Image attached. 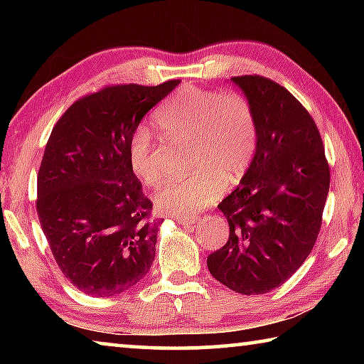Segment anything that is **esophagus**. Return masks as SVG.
<instances>
[{
  "instance_id": "34e87169",
  "label": "esophagus",
  "mask_w": 364,
  "mask_h": 364,
  "mask_svg": "<svg viewBox=\"0 0 364 364\" xmlns=\"http://www.w3.org/2000/svg\"><path fill=\"white\" fill-rule=\"evenodd\" d=\"M200 220L199 215H184V217H176V221L180 225H194Z\"/></svg>"
}]
</instances>
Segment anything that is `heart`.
Masks as SVG:
<instances>
[{
  "instance_id": "1",
  "label": "heart",
  "mask_w": 364,
  "mask_h": 364,
  "mask_svg": "<svg viewBox=\"0 0 364 364\" xmlns=\"http://www.w3.org/2000/svg\"><path fill=\"white\" fill-rule=\"evenodd\" d=\"M152 119L170 139L191 146L193 171L157 191L159 210L173 215L200 210L223 194L225 184L236 186L249 173L258 149V122L254 104L245 95L184 85L160 104ZM154 147L156 138L149 128H134L128 141V162L149 188L162 181Z\"/></svg>"
}]
</instances>
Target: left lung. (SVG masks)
<instances>
[{
  "instance_id": "obj_1",
  "label": "left lung",
  "mask_w": 364,
  "mask_h": 364,
  "mask_svg": "<svg viewBox=\"0 0 364 364\" xmlns=\"http://www.w3.org/2000/svg\"><path fill=\"white\" fill-rule=\"evenodd\" d=\"M232 82L255 107L258 149L249 173L220 202L230 237L207 267L231 291L257 295L284 284L310 255L331 171L316 123L297 97L262 75Z\"/></svg>"
}]
</instances>
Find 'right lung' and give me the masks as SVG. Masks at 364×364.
Returning a JSON list of instances; mask_svg holds the SVG:
<instances>
[{
    "label": "right lung",
    "instance_id": "1",
    "mask_svg": "<svg viewBox=\"0 0 364 364\" xmlns=\"http://www.w3.org/2000/svg\"><path fill=\"white\" fill-rule=\"evenodd\" d=\"M178 83L107 85L73 102L49 134L36 212L54 260L78 291L110 297L151 268L160 221L128 162V141Z\"/></svg>",
    "mask_w": 364,
    "mask_h": 364
}]
</instances>
